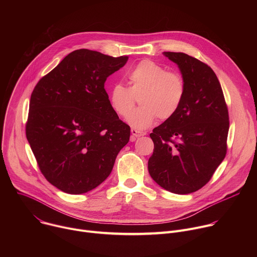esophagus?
I'll return each mask as SVG.
<instances>
[{
	"label": "esophagus",
	"instance_id": "34e87169",
	"mask_svg": "<svg viewBox=\"0 0 257 257\" xmlns=\"http://www.w3.org/2000/svg\"><path fill=\"white\" fill-rule=\"evenodd\" d=\"M131 134L133 137H140V136H144L145 135V132H142V131H138L136 129H131Z\"/></svg>",
	"mask_w": 257,
	"mask_h": 257
}]
</instances>
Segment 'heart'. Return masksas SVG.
<instances>
[{
  "mask_svg": "<svg viewBox=\"0 0 257 257\" xmlns=\"http://www.w3.org/2000/svg\"><path fill=\"white\" fill-rule=\"evenodd\" d=\"M129 87L117 83L109 90L108 99L114 111L127 118L128 124L143 130L152 126L158 118L171 119L185 95V81L177 72L154 61L144 60L133 67L127 75ZM142 106L131 112L137 97Z\"/></svg>",
  "mask_w": 257,
  "mask_h": 257,
  "instance_id": "heart-1",
  "label": "heart"
}]
</instances>
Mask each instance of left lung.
Wrapping results in <instances>:
<instances>
[{"mask_svg":"<svg viewBox=\"0 0 257 257\" xmlns=\"http://www.w3.org/2000/svg\"><path fill=\"white\" fill-rule=\"evenodd\" d=\"M163 54L178 66L185 95L178 112L150 135L155 149L149 172L162 188L188 194L203 187L226 157L228 108L209 66L184 53Z\"/></svg>","mask_w":257,"mask_h":257,"instance_id":"obj_1","label":"left lung"}]
</instances>
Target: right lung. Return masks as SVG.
I'll list each match as a JSON object with an SVG mask.
<instances>
[{
  "instance_id": "add662e5",
  "label": "right lung",
  "mask_w": 257,
  "mask_h": 257,
  "mask_svg": "<svg viewBox=\"0 0 257 257\" xmlns=\"http://www.w3.org/2000/svg\"><path fill=\"white\" fill-rule=\"evenodd\" d=\"M127 61L76 50L31 93L26 137L41 172L63 192L82 194L101 184L129 141L130 127L104 89L106 78Z\"/></svg>"
}]
</instances>
